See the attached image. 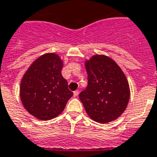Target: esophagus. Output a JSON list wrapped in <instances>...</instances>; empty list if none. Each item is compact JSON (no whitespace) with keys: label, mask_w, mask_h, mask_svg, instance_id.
<instances>
[{"label":"esophagus","mask_w":157,"mask_h":157,"mask_svg":"<svg viewBox=\"0 0 157 157\" xmlns=\"http://www.w3.org/2000/svg\"><path fill=\"white\" fill-rule=\"evenodd\" d=\"M79 94V90H76V91L73 92V95L74 97H77V95Z\"/></svg>","instance_id":"obj_1"}]
</instances>
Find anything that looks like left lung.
I'll list each match as a JSON object with an SVG mask.
<instances>
[{
	"instance_id": "left-lung-1",
	"label": "left lung",
	"mask_w": 157,
	"mask_h": 157,
	"mask_svg": "<svg viewBox=\"0 0 157 157\" xmlns=\"http://www.w3.org/2000/svg\"><path fill=\"white\" fill-rule=\"evenodd\" d=\"M88 86L79 94L86 112L94 121L107 124L126 109L130 88L120 67L108 56L96 54L86 60Z\"/></svg>"
}]
</instances>
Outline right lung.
<instances>
[{"instance_id":"obj_1","label":"right lung","mask_w":157,"mask_h":157,"mask_svg":"<svg viewBox=\"0 0 157 157\" xmlns=\"http://www.w3.org/2000/svg\"><path fill=\"white\" fill-rule=\"evenodd\" d=\"M63 62L54 52L43 54L27 69L20 82L23 106L39 120H49L62 113L73 93L62 76Z\"/></svg>"}]
</instances>
